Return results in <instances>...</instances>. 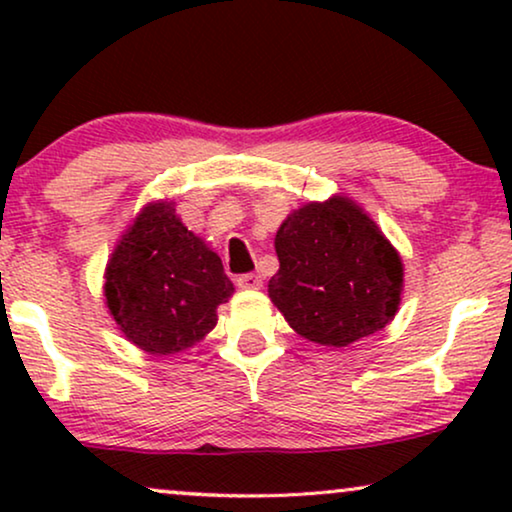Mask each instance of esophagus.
Returning a JSON list of instances; mask_svg holds the SVG:
<instances>
[{"label":"esophagus","mask_w":512,"mask_h":512,"mask_svg":"<svg viewBox=\"0 0 512 512\" xmlns=\"http://www.w3.org/2000/svg\"><path fill=\"white\" fill-rule=\"evenodd\" d=\"M235 282H237V286H240V289H261L263 279H261V275H256V272H247V275L237 277Z\"/></svg>","instance_id":"34e87169"}]
</instances>
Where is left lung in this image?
<instances>
[{
    "label": "left lung",
    "instance_id": "1",
    "mask_svg": "<svg viewBox=\"0 0 512 512\" xmlns=\"http://www.w3.org/2000/svg\"><path fill=\"white\" fill-rule=\"evenodd\" d=\"M275 251L270 300L303 338L347 347L394 319L401 256L356 202L342 195L307 202L279 226Z\"/></svg>",
    "mask_w": 512,
    "mask_h": 512
}]
</instances>
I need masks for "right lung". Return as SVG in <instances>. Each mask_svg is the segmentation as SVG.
<instances>
[{"label":"right lung","instance_id":"right-lung-1","mask_svg":"<svg viewBox=\"0 0 512 512\" xmlns=\"http://www.w3.org/2000/svg\"><path fill=\"white\" fill-rule=\"evenodd\" d=\"M233 291L221 258L181 223L172 202L139 212L104 272L111 317L125 338L156 356L205 338Z\"/></svg>","mask_w":512,"mask_h":512}]
</instances>
